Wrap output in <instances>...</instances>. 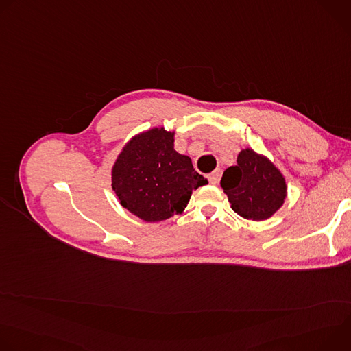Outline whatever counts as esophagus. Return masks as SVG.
Returning a JSON list of instances; mask_svg holds the SVG:
<instances>
[{"instance_id": "obj_1", "label": "esophagus", "mask_w": 351, "mask_h": 351, "mask_svg": "<svg viewBox=\"0 0 351 351\" xmlns=\"http://www.w3.org/2000/svg\"><path fill=\"white\" fill-rule=\"evenodd\" d=\"M219 176H221V172L217 169V171H214V172H211L210 175H208V180H210V183L211 184H217L218 183V180H219Z\"/></svg>"}]
</instances>
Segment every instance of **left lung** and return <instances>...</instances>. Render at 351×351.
<instances>
[{
  "mask_svg": "<svg viewBox=\"0 0 351 351\" xmlns=\"http://www.w3.org/2000/svg\"><path fill=\"white\" fill-rule=\"evenodd\" d=\"M237 165L229 167L221 179L232 210L244 219L265 221L283 206L287 186L283 173L264 154L243 148Z\"/></svg>",
  "mask_w": 351,
  "mask_h": 351,
  "instance_id": "obj_1",
  "label": "left lung"
}]
</instances>
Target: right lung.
Masks as SVG:
<instances>
[{
    "label": "right lung",
    "mask_w": 351,
    "mask_h": 351,
    "mask_svg": "<svg viewBox=\"0 0 351 351\" xmlns=\"http://www.w3.org/2000/svg\"><path fill=\"white\" fill-rule=\"evenodd\" d=\"M111 175L121 206L144 222L182 214L191 193L208 183L190 157L175 149V132L162 126L134 134L121 149Z\"/></svg>",
    "instance_id": "add662e5"
}]
</instances>
